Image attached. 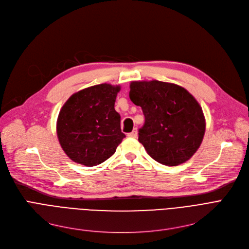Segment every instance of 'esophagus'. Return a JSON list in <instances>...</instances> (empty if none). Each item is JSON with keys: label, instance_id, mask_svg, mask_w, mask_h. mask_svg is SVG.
<instances>
[{"label": "esophagus", "instance_id": "1", "mask_svg": "<svg viewBox=\"0 0 249 249\" xmlns=\"http://www.w3.org/2000/svg\"><path fill=\"white\" fill-rule=\"evenodd\" d=\"M127 136H128V137L135 138V137L137 136V129H136V128H135V129H133V131H132V132H130V133H128V134H127Z\"/></svg>", "mask_w": 249, "mask_h": 249}]
</instances>
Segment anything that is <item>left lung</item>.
<instances>
[{
  "instance_id": "8db88e82",
  "label": "left lung",
  "mask_w": 249,
  "mask_h": 249,
  "mask_svg": "<svg viewBox=\"0 0 249 249\" xmlns=\"http://www.w3.org/2000/svg\"><path fill=\"white\" fill-rule=\"evenodd\" d=\"M129 97L144 115L138 140L151 158L169 166L190 160L201 145L206 123L189 91L160 81L132 82Z\"/></svg>"
}]
</instances>
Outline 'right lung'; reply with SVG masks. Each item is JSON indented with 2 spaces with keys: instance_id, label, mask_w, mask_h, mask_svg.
<instances>
[{
  "instance_id": "add662e5",
  "label": "right lung",
  "mask_w": 249,
  "mask_h": 249,
  "mask_svg": "<svg viewBox=\"0 0 249 249\" xmlns=\"http://www.w3.org/2000/svg\"><path fill=\"white\" fill-rule=\"evenodd\" d=\"M120 87L97 85L73 94L57 119V136L63 151L74 162L98 165L115 153L125 134L114 106Z\"/></svg>"
}]
</instances>
